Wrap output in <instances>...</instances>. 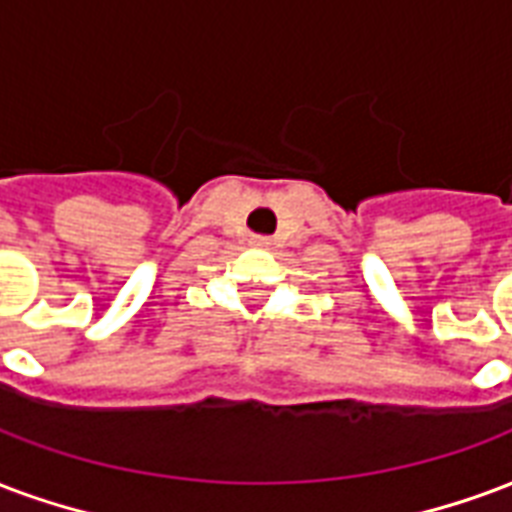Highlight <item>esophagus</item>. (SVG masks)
<instances>
[{
	"instance_id": "34e87169",
	"label": "esophagus",
	"mask_w": 512,
	"mask_h": 512,
	"mask_svg": "<svg viewBox=\"0 0 512 512\" xmlns=\"http://www.w3.org/2000/svg\"><path fill=\"white\" fill-rule=\"evenodd\" d=\"M252 244H255V246H268V244H271V238H268V236H255V238H252Z\"/></svg>"
}]
</instances>
